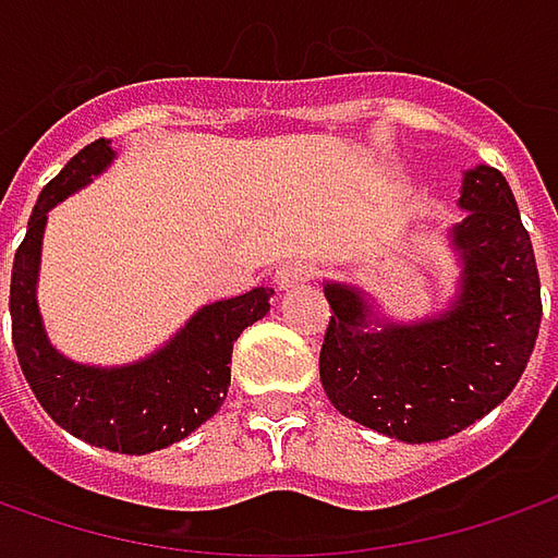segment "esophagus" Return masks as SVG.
Here are the masks:
<instances>
[{"instance_id": "34e87169", "label": "esophagus", "mask_w": 558, "mask_h": 558, "mask_svg": "<svg viewBox=\"0 0 558 558\" xmlns=\"http://www.w3.org/2000/svg\"><path fill=\"white\" fill-rule=\"evenodd\" d=\"M311 276H313V269L307 267V264L294 260V264H286V267L276 269V289H279V291L298 289V286L311 282Z\"/></svg>"}]
</instances>
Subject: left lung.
I'll return each instance as SVG.
<instances>
[{"mask_svg":"<svg viewBox=\"0 0 558 558\" xmlns=\"http://www.w3.org/2000/svg\"><path fill=\"white\" fill-rule=\"evenodd\" d=\"M460 223L447 229L460 279L435 316L395 323L348 282H323L329 329L319 378L341 416L378 435L432 444L500 407L541 329V276L500 170L462 173Z\"/></svg>","mask_w":558,"mask_h":558,"instance_id":"obj_1","label":"left lung"}]
</instances>
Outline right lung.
Listing matches in <instances>:
<instances>
[{"mask_svg": "<svg viewBox=\"0 0 558 558\" xmlns=\"http://www.w3.org/2000/svg\"><path fill=\"white\" fill-rule=\"evenodd\" d=\"M108 140L76 151L36 198L27 235L11 267V338L39 407L74 438L111 453H155L189 438L223 407L232 344L267 316L272 289L204 304L155 354L123 366H89L64 356L46 335L36 301L49 210L114 163Z\"/></svg>", "mask_w": 558, "mask_h": 558, "instance_id": "1", "label": "right lung"}]
</instances>
